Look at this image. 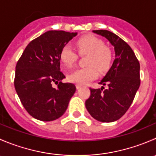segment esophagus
I'll list each match as a JSON object with an SVG mask.
<instances>
[{"mask_svg": "<svg viewBox=\"0 0 156 156\" xmlns=\"http://www.w3.org/2000/svg\"><path fill=\"white\" fill-rule=\"evenodd\" d=\"M81 85H80V84H76V88H77V89H79V88H81Z\"/></svg>", "mask_w": 156, "mask_h": 156, "instance_id": "obj_1", "label": "esophagus"}]
</instances>
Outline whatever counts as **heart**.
Here are the masks:
<instances>
[{
  "instance_id": "b5f03b06",
  "label": "heart",
  "mask_w": 156,
  "mask_h": 156,
  "mask_svg": "<svg viewBox=\"0 0 156 156\" xmlns=\"http://www.w3.org/2000/svg\"><path fill=\"white\" fill-rule=\"evenodd\" d=\"M79 54H87L84 68L76 69L69 75L71 82L84 85L96 79L100 72H106L110 67L112 60V53L109 48L105 46L101 39L94 35H86L78 39L75 43ZM77 54L72 46L66 44L59 53V59L65 69L74 66L77 60Z\"/></svg>"
}]
</instances>
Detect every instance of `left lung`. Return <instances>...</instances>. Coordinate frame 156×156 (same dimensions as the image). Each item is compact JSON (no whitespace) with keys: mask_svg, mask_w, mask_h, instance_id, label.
I'll return each mask as SVG.
<instances>
[{"mask_svg":"<svg viewBox=\"0 0 156 156\" xmlns=\"http://www.w3.org/2000/svg\"><path fill=\"white\" fill-rule=\"evenodd\" d=\"M93 32L103 36L111 43L115 59L99 83L107 84L108 88H90V96L85 101V106L96 120L112 122L125 114L139 89L140 63L131 48L115 34L107 30H94Z\"/></svg>","mask_w":156,"mask_h":156,"instance_id":"8db88e82","label":"left lung"}]
</instances>
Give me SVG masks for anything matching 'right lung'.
<instances>
[{"label": "right lung", "mask_w": 156, "mask_h": 156, "mask_svg": "<svg viewBox=\"0 0 156 156\" xmlns=\"http://www.w3.org/2000/svg\"><path fill=\"white\" fill-rule=\"evenodd\" d=\"M76 32L48 31L27 45L16 66L14 86L30 115L50 122L62 115L76 90L75 84L62 83L59 53ZM53 83L58 87H52Z\"/></svg>", "instance_id": "add662e5"}]
</instances>
